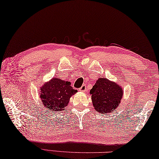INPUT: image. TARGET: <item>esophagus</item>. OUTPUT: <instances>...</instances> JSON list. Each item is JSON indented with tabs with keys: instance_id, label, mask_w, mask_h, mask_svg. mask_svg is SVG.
Segmentation results:
<instances>
[{
	"instance_id": "esophagus-1",
	"label": "esophagus",
	"mask_w": 159,
	"mask_h": 159,
	"mask_svg": "<svg viewBox=\"0 0 159 159\" xmlns=\"http://www.w3.org/2000/svg\"><path fill=\"white\" fill-rule=\"evenodd\" d=\"M80 91H82V92H85L87 91V85L83 84L81 87L80 88Z\"/></svg>"
}]
</instances>
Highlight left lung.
I'll list each match as a JSON object with an SVG mask.
<instances>
[{
	"label": "left lung",
	"mask_w": 159,
	"mask_h": 159,
	"mask_svg": "<svg viewBox=\"0 0 159 159\" xmlns=\"http://www.w3.org/2000/svg\"><path fill=\"white\" fill-rule=\"evenodd\" d=\"M90 94L94 109L105 115L118 109L123 96V89L107 78H99L91 89Z\"/></svg>",
	"instance_id": "1"
}]
</instances>
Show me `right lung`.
Wrapping results in <instances>:
<instances>
[{
  "label": "right lung",
  "instance_id": "obj_1",
  "mask_svg": "<svg viewBox=\"0 0 159 159\" xmlns=\"http://www.w3.org/2000/svg\"><path fill=\"white\" fill-rule=\"evenodd\" d=\"M40 89L42 103L47 112L51 113L64 110L68 104L70 98L77 92L71 87L70 82L54 77L44 84ZM52 110L53 112H50Z\"/></svg>",
  "mask_w": 159,
  "mask_h": 159
}]
</instances>
